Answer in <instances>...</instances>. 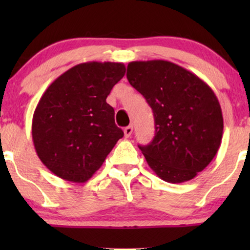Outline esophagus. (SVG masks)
Returning <instances> with one entry per match:
<instances>
[{"label":"esophagus","mask_w":250,"mask_h":250,"mask_svg":"<svg viewBox=\"0 0 250 250\" xmlns=\"http://www.w3.org/2000/svg\"><path fill=\"white\" fill-rule=\"evenodd\" d=\"M132 132H133V126L129 125L127 127L124 128V134H125V138H129V136L132 135Z\"/></svg>","instance_id":"esophagus-1"}]
</instances>
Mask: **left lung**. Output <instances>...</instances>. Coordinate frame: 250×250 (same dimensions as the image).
I'll use <instances>...</instances> for the list:
<instances>
[{
    "label": "left lung",
    "mask_w": 250,
    "mask_h": 250,
    "mask_svg": "<svg viewBox=\"0 0 250 250\" xmlns=\"http://www.w3.org/2000/svg\"><path fill=\"white\" fill-rule=\"evenodd\" d=\"M129 84L155 117V138L139 146L146 163L169 183L192 180L213 160L223 135V116L213 90L197 75L165 60L132 61Z\"/></svg>",
    "instance_id": "1"
}]
</instances>
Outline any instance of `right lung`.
I'll list each match as a JSON object with an SVG mask.
<instances>
[{"mask_svg": "<svg viewBox=\"0 0 250 250\" xmlns=\"http://www.w3.org/2000/svg\"><path fill=\"white\" fill-rule=\"evenodd\" d=\"M121 62H84L60 75L34 111L32 136L44 165L60 179L84 183L124 132L105 99L124 77Z\"/></svg>", "mask_w": 250, "mask_h": 250, "instance_id": "right-lung-1", "label": "right lung"}]
</instances>
